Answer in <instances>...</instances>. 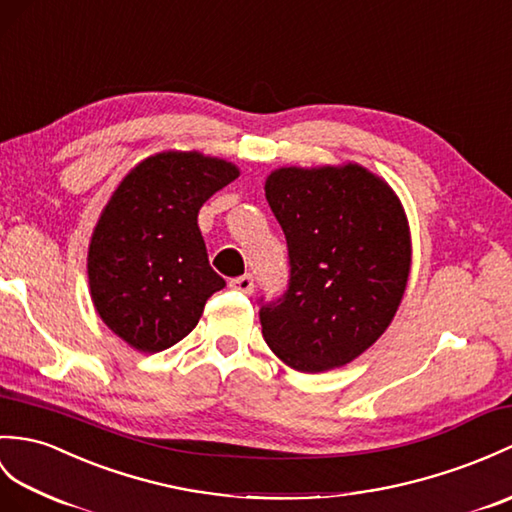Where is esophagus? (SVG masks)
<instances>
[{
  "instance_id": "obj_1",
  "label": "esophagus",
  "mask_w": 512,
  "mask_h": 512,
  "mask_svg": "<svg viewBox=\"0 0 512 512\" xmlns=\"http://www.w3.org/2000/svg\"><path fill=\"white\" fill-rule=\"evenodd\" d=\"M229 285L233 290H240L244 294H251L255 290V283H253V275H242V277H235L229 281Z\"/></svg>"
}]
</instances>
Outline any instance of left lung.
<instances>
[{"instance_id":"1","label":"left lung","mask_w":512,"mask_h":512,"mask_svg":"<svg viewBox=\"0 0 512 512\" xmlns=\"http://www.w3.org/2000/svg\"><path fill=\"white\" fill-rule=\"evenodd\" d=\"M264 189L288 242L290 283L261 303V334L294 371L349 364L388 329L406 292V211L358 163L279 168Z\"/></svg>"}]
</instances>
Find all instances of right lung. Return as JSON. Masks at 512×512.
I'll return each instance as SVG.
<instances>
[{
  "instance_id": "add662e5",
  "label": "right lung",
  "mask_w": 512,
  "mask_h": 512,
  "mask_svg": "<svg viewBox=\"0 0 512 512\" xmlns=\"http://www.w3.org/2000/svg\"><path fill=\"white\" fill-rule=\"evenodd\" d=\"M237 176L224 159L168 150L135 165L106 202L87 255L91 301L133 349H170L227 285L209 266L198 211Z\"/></svg>"
}]
</instances>
